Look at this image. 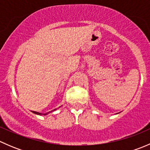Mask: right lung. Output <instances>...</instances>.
<instances>
[{
  "instance_id": "obj_1",
  "label": "right lung",
  "mask_w": 150,
  "mask_h": 150,
  "mask_svg": "<svg viewBox=\"0 0 150 150\" xmlns=\"http://www.w3.org/2000/svg\"><path fill=\"white\" fill-rule=\"evenodd\" d=\"M54 110H53V111H54ZM32 112H33V113H35V114L40 115H46L48 114V113H50V112H47V113H44V114H42V113H39V112H35V111H32Z\"/></svg>"
}]
</instances>
